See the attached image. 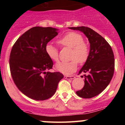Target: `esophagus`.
I'll use <instances>...</instances> for the list:
<instances>
[{"label":"esophagus","mask_w":125,"mask_h":125,"mask_svg":"<svg viewBox=\"0 0 125 125\" xmlns=\"http://www.w3.org/2000/svg\"><path fill=\"white\" fill-rule=\"evenodd\" d=\"M64 78H65V79H69V80H70V79H75V77L74 76V75H71V76H70V75H65V76H64Z\"/></svg>","instance_id":"1"}]
</instances>
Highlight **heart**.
Masks as SVG:
<instances>
[{"label": "heart", "instance_id": "1", "mask_svg": "<svg viewBox=\"0 0 125 125\" xmlns=\"http://www.w3.org/2000/svg\"><path fill=\"white\" fill-rule=\"evenodd\" d=\"M83 37L80 34L70 32L58 40L57 43L63 46L72 48L70 62H59L55 65V68L59 72L65 74H70L75 71L77 66V61L80 63H85L89 54V47L84 42ZM45 51L48 56L52 61L59 60V51L54 46L48 43L45 46ZM76 60H75V59Z\"/></svg>", "mask_w": 125, "mask_h": 125}]
</instances>
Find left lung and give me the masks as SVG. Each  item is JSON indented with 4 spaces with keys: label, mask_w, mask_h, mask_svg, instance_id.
<instances>
[{
    "label": "left lung",
    "mask_w": 125,
    "mask_h": 125,
    "mask_svg": "<svg viewBox=\"0 0 125 125\" xmlns=\"http://www.w3.org/2000/svg\"><path fill=\"white\" fill-rule=\"evenodd\" d=\"M82 32L88 39L90 48L88 59L79 73H85V85L77 91L78 96L90 99L99 95L110 83L114 72V55L106 40L86 26L68 27ZM83 77V76H82Z\"/></svg>",
    "instance_id": "left-lung-1"
}]
</instances>
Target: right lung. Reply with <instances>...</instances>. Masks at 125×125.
I'll return each mask as SVG.
<instances>
[{
  "mask_svg": "<svg viewBox=\"0 0 125 125\" xmlns=\"http://www.w3.org/2000/svg\"><path fill=\"white\" fill-rule=\"evenodd\" d=\"M51 27L35 26L16 42L10 57V68L16 86L28 97L45 100L55 94L63 75L50 71L52 60L45 51L48 43L59 33Z\"/></svg>",
  "mask_w": 125,
  "mask_h": 125,
  "instance_id": "1",
  "label": "right lung"
}]
</instances>
